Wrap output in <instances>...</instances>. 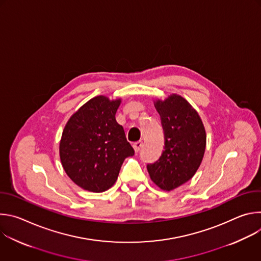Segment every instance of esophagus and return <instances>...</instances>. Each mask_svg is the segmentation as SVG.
I'll return each instance as SVG.
<instances>
[{
  "label": "esophagus",
  "mask_w": 261,
  "mask_h": 261,
  "mask_svg": "<svg viewBox=\"0 0 261 261\" xmlns=\"http://www.w3.org/2000/svg\"><path fill=\"white\" fill-rule=\"evenodd\" d=\"M141 146H142V141H136V142H134L133 143V148H134V151L137 153V152H139V150L141 148Z\"/></svg>",
  "instance_id": "obj_1"
}]
</instances>
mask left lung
Here are the masks:
<instances>
[{
    "label": "left lung",
    "mask_w": 261,
    "mask_h": 261,
    "mask_svg": "<svg viewBox=\"0 0 261 261\" xmlns=\"http://www.w3.org/2000/svg\"><path fill=\"white\" fill-rule=\"evenodd\" d=\"M154 105L164 131V151L146 168L154 184L171 191L191 179L200 166L206 145L205 129L197 111L177 94L156 99Z\"/></svg>",
    "instance_id": "left-lung-1"
}]
</instances>
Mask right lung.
<instances>
[{
    "instance_id": "obj_1",
    "label": "right lung",
    "mask_w": 261,
    "mask_h": 261,
    "mask_svg": "<svg viewBox=\"0 0 261 261\" xmlns=\"http://www.w3.org/2000/svg\"><path fill=\"white\" fill-rule=\"evenodd\" d=\"M121 99L96 96L74 113L60 140V159L67 175L81 188L100 193L113 187L124 160L134 155L116 120Z\"/></svg>"
}]
</instances>
